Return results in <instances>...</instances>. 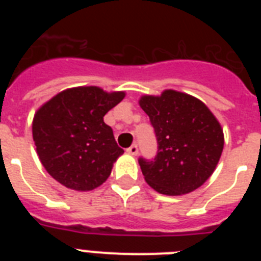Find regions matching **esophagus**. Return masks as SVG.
I'll list each match as a JSON object with an SVG mask.
<instances>
[{
    "label": "esophagus",
    "instance_id": "34e87169",
    "mask_svg": "<svg viewBox=\"0 0 261 261\" xmlns=\"http://www.w3.org/2000/svg\"><path fill=\"white\" fill-rule=\"evenodd\" d=\"M126 151H128V154H130V155H137V154H138V146L136 144L132 145V146L129 147Z\"/></svg>",
    "mask_w": 261,
    "mask_h": 261
}]
</instances>
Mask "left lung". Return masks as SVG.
<instances>
[{"instance_id":"left-lung-1","label":"left lung","mask_w":261,"mask_h":261,"mask_svg":"<svg viewBox=\"0 0 261 261\" xmlns=\"http://www.w3.org/2000/svg\"><path fill=\"white\" fill-rule=\"evenodd\" d=\"M138 103L158 141L154 161L138 159L146 183L167 196L197 190L213 174L222 154L220 121L200 99L176 90L144 95Z\"/></svg>"}]
</instances>
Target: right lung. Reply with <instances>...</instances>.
<instances>
[{
    "label": "right lung",
    "instance_id": "add662e5",
    "mask_svg": "<svg viewBox=\"0 0 261 261\" xmlns=\"http://www.w3.org/2000/svg\"><path fill=\"white\" fill-rule=\"evenodd\" d=\"M124 96V91L107 93L98 86L71 87L36 111L32 138L41 165L55 180L82 192L107 180L124 150L103 117Z\"/></svg>",
    "mask_w": 261,
    "mask_h": 261
}]
</instances>
